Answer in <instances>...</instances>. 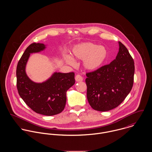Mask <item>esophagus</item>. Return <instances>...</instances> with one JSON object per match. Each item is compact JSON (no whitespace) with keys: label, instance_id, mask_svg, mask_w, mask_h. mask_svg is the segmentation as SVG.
<instances>
[{"label":"esophagus","instance_id":"34e87169","mask_svg":"<svg viewBox=\"0 0 152 152\" xmlns=\"http://www.w3.org/2000/svg\"><path fill=\"white\" fill-rule=\"evenodd\" d=\"M75 81L77 82H80V81H83V78L80 75H77L75 76Z\"/></svg>","mask_w":152,"mask_h":152}]
</instances>
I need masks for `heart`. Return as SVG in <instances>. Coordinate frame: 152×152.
<instances>
[{"label":"heart","mask_w":152,"mask_h":152,"mask_svg":"<svg viewBox=\"0 0 152 152\" xmlns=\"http://www.w3.org/2000/svg\"><path fill=\"white\" fill-rule=\"evenodd\" d=\"M71 56L74 60H81L84 68L89 71H94L104 65L108 57V50L102 45L86 42L75 45L71 50ZM69 56L64 57L66 63L74 65V62Z\"/></svg>","instance_id":"1"}]
</instances>
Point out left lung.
Returning <instances> with one entry per match:
<instances>
[{"instance_id": "8db88e82", "label": "left lung", "mask_w": 152, "mask_h": 152, "mask_svg": "<svg viewBox=\"0 0 152 152\" xmlns=\"http://www.w3.org/2000/svg\"><path fill=\"white\" fill-rule=\"evenodd\" d=\"M116 58L109 64L86 74L87 99L94 110L105 112L116 108L133 87L134 61L126 47L120 42Z\"/></svg>"}]
</instances>
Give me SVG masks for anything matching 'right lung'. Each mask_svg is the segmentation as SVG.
Here are the masks:
<instances>
[{
	"label": "right lung",
	"mask_w": 152,
	"mask_h": 152,
	"mask_svg": "<svg viewBox=\"0 0 152 152\" xmlns=\"http://www.w3.org/2000/svg\"><path fill=\"white\" fill-rule=\"evenodd\" d=\"M46 45L32 43L25 50L17 65V88L22 99L35 112L46 116L61 113L65 108L67 90L75 84L74 72H54L43 83L31 80L26 72L30 54L43 51Z\"/></svg>",
	"instance_id": "obj_1"
}]
</instances>
